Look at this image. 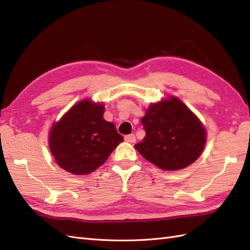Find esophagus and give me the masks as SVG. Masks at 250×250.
<instances>
[{
	"mask_svg": "<svg viewBox=\"0 0 250 250\" xmlns=\"http://www.w3.org/2000/svg\"><path fill=\"white\" fill-rule=\"evenodd\" d=\"M135 140H137V139H135V135L133 133L125 135V141L128 142V143H134Z\"/></svg>",
	"mask_w": 250,
	"mask_h": 250,
	"instance_id": "obj_1",
	"label": "esophagus"
}]
</instances>
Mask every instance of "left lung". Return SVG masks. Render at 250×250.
Segmentation results:
<instances>
[{
    "mask_svg": "<svg viewBox=\"0 0 250 250\" xmlns=\"http://www.w3.org/2000/svg\"><path fill=\"white\" fill-rule=\"evenodd\" d=\"M150 105L142 124L145 138L134 147L150 163L167 171L192 165L206 145V129L175 97Z\"/></svg>",
    "mask_w": 250,
    "mask_h": 250,
    "instance_id": "1",
    "label": "left lung"
}]
</instances>
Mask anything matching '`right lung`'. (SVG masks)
Wrapping results in <instances>:
<instances>
[{"instance_id": "right-lung-1", "label": "right lung", "mask_w": 250, "mask_h": 250, "mask_svg": "<svg viewBox=\"0 0 250 250\" xmlns=\"http://www.w3.org/2000/svg\"><path fill=\"white\" fill-rule=\"evenodd\" d=\"M103 112L102 104L83 100L53 125L49 145L60 168L75 175L92 173L124 141Z\"/></svg>"}]
</instances>
